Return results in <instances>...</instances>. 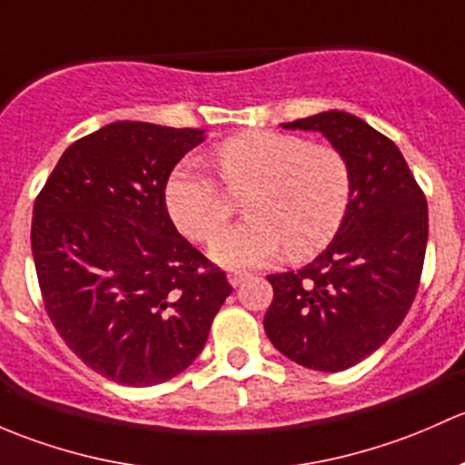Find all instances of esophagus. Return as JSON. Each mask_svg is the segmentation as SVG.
<instances>
[{"label":"esophagus","mask_w":465,"mask_h":465,"mask_svg":"<svg viewBox=\"0 0 465 465\" xmlns=\"http://www.w3.org/2000/svg\"><path fill=\"white\" fill-rule=\"evenodd\" d=\"M246 272H231V275H228V282H231L232 286H239V284H243V282H246Z\"/></svg>","instance_id":"34e87169"}]
</instances>
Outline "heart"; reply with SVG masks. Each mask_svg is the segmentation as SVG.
Masks as SVG:
<instances>
[{
  "label": "heart",
  "instance_id": "obj_1",
  "mask_svg": "<svg viewBox=\"0 0 465 465\" xmlns=\"http://www.w3.org/2000/svg\"><path fill=\"white\" fill-rule=\"evenodd\" d=\"M226 188L243 201L246 223L223 232L210 255L228 268L260 266L284 248L291 257L322 251L347 214L351 170L331 145H315L298 134H237L217 147ZM197 163L176 167L165 188L172 222L194 242H213L232 214V199Z\"/></svg>",
  "mask_w": 465,
  "mask_h": 465
}]
</instances>
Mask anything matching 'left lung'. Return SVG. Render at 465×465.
Instances as JSON below:
<instances>
[{"label":"left lung","mask_w":465,"mask_h":465,"mask_svg":"<svg viewBox=\"0 0 465 465\" xmlns=\"http://www.w3.org/2000/svg\"><path fill=\"white\" fill-rule=\"evenodd\" d=\"M284 129L320 132L351 170V201L333 242L300 271L268 275L266 336L318 371L374 353L408 315L428 243V201L399 147L353 114H315Z\"/></svg>","instance_id":"8db88e82"}]
</instances>
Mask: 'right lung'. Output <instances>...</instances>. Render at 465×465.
Masks as SVG:
<instances>
[{
	"mask_svg": "<svg viewBox=\"0 0 465 465\" xmlns=\"http://www.w3.org/2000/svg\"><path fill=\"white\" fill-rule=\"evenodd\" d=\"M203 129L118 121L66 147L33 208L46 313L100 376L150 387L188 370L232 293L165 205L174 165Z\"/></svg>",
	"mask_w": 465,
	"mask_h": 465,
	"instance_id": "add662e5",
	"label": "right lung"
}]
</instances>
